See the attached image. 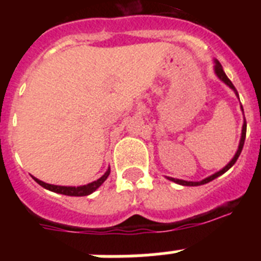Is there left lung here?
Returning <instances> with one entry per match:
<instances>
[{"instance_id":"8db88e82","label":"left lung","mask_w":261,"mask_h":261,"mask_svg":"<svg viewBox=\"0 0 261 261\" xmlns=\"http://www.w3.org/2000/svg\"><path fill=\"white\" fill-rule=\"evenodd\" d=\"M214 73H216L217 77L220 78V80L222 81L223 84L227 85V86H229L230 89H231L232 91H234L235 95H237V96H238V98H239L238 91H237V89H235V87H234V85H232L231 81H230L229 78H227V75L225 74V71H223L222 65H221V64H220V61H218V60H216V59H214ZM241 108H242V111H243V107H242V106H241ZM246 130H247V123H246V119H244V121H243V126H242L241 141H239V145H238V150H237V153H235V155L232 156L231 161H230V162L227 163V165H226L225 167L222 168V170H220V171H217L216 174L211 175V176L205 177V179H202V180H200V181H188V180H181V179H175V177H170V176H167V179H168V180L174 181V183H176V184H180V186L196 187V186H202V184L209 183V181L214 180V179H216V177L221 176V175L225 174V172L227 171V170H229V168H231V167H232V165H234V163L237 162V159H238V158H239V155H241L242 149H243V145H244V140H246Z\"/></svg>"}]
</instances>
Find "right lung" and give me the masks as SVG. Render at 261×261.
Wrapping results in <instances>:
<instances>
[{
    "label": "right lung",
    "mask_w": 261,
    "mask_h": 261,
    "mask_svg": "<svg viewBox=\"0 0 261 261\" xmlns=\"http://www.w3.org/2000/svg\"><path fill=\"white\" fill-rule=\"evenodd\" d=\"M110 172H111V168L108 167L107 171L105 172V175L99 177L98 180L93 181V183L86 184V186H80V187L55 186V184L44 183V181L39 180V179H36V177H34V179H35L36 183L40 184L41 187H44L45 190L52 191V192L61 193V195H66V196H87V195H91V193H93V192H95V191L98 190L99 187H100L103 183H105L106 179H107L108 175H110Z\"/></svg>",
    "instance_id": "obj_1"
}]
</instances>
